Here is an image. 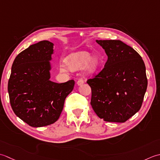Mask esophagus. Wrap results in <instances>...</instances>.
<instances>
[{"label":"esophagus","instance_id":"34e87169","mask_svg":"<svg viewBox=\"0 0 160 160\" xmlns=\"http://www.w3.org/2000/svg\"><path fill=\"white\" fill-rule=\"evenodd\" d=\"M83 83H84V81H83L82 79H79V80L77 81V82L78 86H80V85H82Z\"/></svg>","mask_w":160,"mask_h":160}]
</instances>
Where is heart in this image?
Returning a JSON list of instances; mask_svg holds the SVG:
<instances>
[{
    "mask_svg": "<svg viewBox=\"0 0 160 160\" xmlns=\"http://www.w3.org/2000/svg\"><path fill=\"white\" fill-rule=\"evenodd\" d=\"M90 53L86 51L74 52L68 56L66 59V64L68 68L72 70H79L85 66V70L86 71V72L92 74L98 68L99 61L98 57L96 56H92L90 58ZM85 64L86 65H85ZM67 70V68L64 65H61V71L66 72Z\"/></svg>",
    "mask_w": 160,
    "mask_h": 160,
    "instance_id": "obj_1",
    "label": "heart"
}]
</instances>
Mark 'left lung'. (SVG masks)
<instances>
[{"label":"left lung","instance_id":"left-lung-1","mask_svg":"<svg viewBox=\"0 0 160 160\" xmlns=\"http://www.w3.org/2000/svg\"><path fill=\"white\" fill-rule=\"evenodd\" d=\"M108 60L103 70L87 81L92 90L90 104L99 118L123 123L141 108L147 88L146 67L141 56L119 40H97Z\"/></svg>","mask_w":160,"mask_h":160}]
</instances>
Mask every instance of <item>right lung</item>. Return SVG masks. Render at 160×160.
<instances>
[{"label":"right lung","mask_w":160,"mask_h":160,"mask_svg":"<svg viewBox=\"0 0 160 160\" xmlns=\"http://www.w3.org/2000/svg\"><path fill=\"white\" fill-rule=\"evenodd\" d=\"M54 44L42 41L19 53L13 62L8 81L9 102L13 111L32 127L56 122L74 81H51L50 70Z\"/></svg>","instance_id":"obj_1"}]
</instances>
